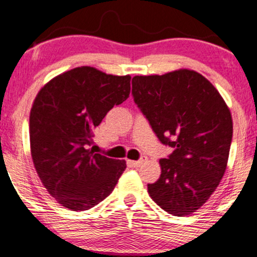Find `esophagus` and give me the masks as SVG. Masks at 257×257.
I'll list each match as a JSON object with an SVG mask.
<instances>
[{
    "label": "esophagus",
    "instance_id": "obj_1",
    "mask_svg": "<svg viewBox=\"0 0 257 257\" xmlns=\"http://www.w3.org/2000/svg\"><path fill=\"white\" fill-rule=\"evenodd\" d=\"M146 161H148V159H146V157H143V159H140L139 161H129V163H131L133 167H142Z\"/></svg>",
    "mask_w": 257,
    "mask_h": 257
}]
</instances>
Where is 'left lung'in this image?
<instances>
[{
	"label": "left lung",
	"instance_id": "left-lung-1",
	"mask_svg": "<svg viewBox=\"0 0 257 257\" xmlns=\"http://www.w3.org/2000/svg\"><path fill=\"white\" fill-rule=\"evenodd\" d=\"M133 97L160 142L174 148L161 159V176L148 185L151 199L173 216L199 210L227 168L233 120L229 107L204 75L178 69L135 75Z\"/></svg>",
	"mask_w": 257,
	"mask_h": 257
}]
</instances>
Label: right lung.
<instances>
[{
  "label": "right lung",
  "instance_id": "right-lung-1",
  "mask_svg": "<svg viewBox=\"0 0 257 257\" xmlns=\"http://www.w3.org/2000/svg\"><path fill=\"white\" fill-rule=\"evenodd\" d=\"M131 75L94 67L67 70L41 87L30 109V151L49 194L72 211L94 207L113 191L125 161L87 149L107 112L131 92Z\"/></svg>",
  "mask_w": 257,
  "mask_h": 257
}]
</instances>
